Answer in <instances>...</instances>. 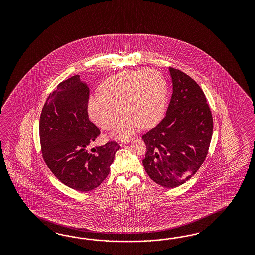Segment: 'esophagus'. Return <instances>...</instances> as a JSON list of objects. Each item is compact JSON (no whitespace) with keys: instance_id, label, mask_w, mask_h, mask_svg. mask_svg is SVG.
Segmentation results:
<instances>
[{"instance_id":"obj_1","label":"esophagus","mask_w":255,"mask_h":255,"mask_svg":"<svg viewBox=\"0 0 255 255\" xmlns=\"http://www.w3.org/2000/svg\"><path fill=\"white\" fill-rule=\"evenodd\" d=\"M131 139H126V140H119V145L120 146H124L125 144H127V143H130L131 142Z\"/></svg>"}]
</instances>
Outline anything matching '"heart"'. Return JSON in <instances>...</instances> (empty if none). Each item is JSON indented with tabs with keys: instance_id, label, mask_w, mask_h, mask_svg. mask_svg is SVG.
<instances>
[{
	"instance_id": "b5f03b06",
	"label": "heart",
	"mask_w": 255,
	"mask_h": 255,
	"mask_svg": "<svg viewBox=\"0 0 255 255\" xmlns=\"http://www.w3.org/2000/svg\"><path fill=\"white\" fill-rule=\"evenodd\" d=\"M101 94L87 100V112L94 124L110 130L121 113L113 136L126 138L142 127L154 125L166 105L167 87L164 78L154 70L125 71L108 77L99 86Z\"/></svg>"
}]
</instances>
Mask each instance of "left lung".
Here are the masks:
<instances>
[{"label":"left lung","instance_id":"left-lung-1","mask_svg":"<svg viewBox=\"0 0 255 255\" xmlns=\"http://www.w3.org/2000/svg\"><path fill=\"white\" fill-rule=\"evenodd\" d=\"M173 93L165 117L142 136L147 152L143 165L157 184L175 188L185 183L205 161L213 119L205 93L193 78L169 67Z\"/></svg>","mask_w":255,"mask_h":255}]
</instances>
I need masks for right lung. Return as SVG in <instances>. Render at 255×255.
<instances>
[{
	"mask_svg": "<svg viewBox=\"0 0 255 255\" xmlns=\"http://www.w3.org/2000/svg\"><path fill=\"white\" fill-rule=\"evenodd\" d=\"M79 76L57 86L47 97L39 122L43 159L64 185L80 192L95 189L106 179L120 148L108 141L90 150L100 130L89 120L90 89Z\"/></svg>",
	"mask_w": 255,
	"mask_h": 255,
	"instance_id": "1",
	"label": "right lung"
}]
</instances>
